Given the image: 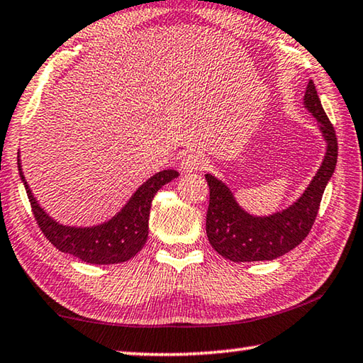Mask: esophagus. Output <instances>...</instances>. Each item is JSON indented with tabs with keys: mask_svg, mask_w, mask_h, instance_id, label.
I'll list each match as a JSON object with an SVG mask.
<instances>
[{
	"mask_svg": "<svg viewBox=\"0 0 363 363\" xmlns=\"http://www.w3.org/2000/svg\"><path fill=\"white\" fill-rule=\"evenodd\" d=\"M205 164H206V160L201 155H199V153H187V155L182 157L179 168L184 171V173H194V171L203 169Z\"/></svg>",
	"mask_w": 363,
	"mask_h": 363,
	"instance_id": "1",
	"label": "esophagus"
}]
</instances>
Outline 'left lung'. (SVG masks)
<instances>
[{"label": "left lung", "instance_id": "8db88e82", "mask_svg": "<svg viewBox=\"0 0 363 363\" xmlns=\"http://www.w3.org/2000/svg\"><path fill=\"white\" fill-rule=\"evenodd\" d=\"M304 107L318 123L327 150L309 186L285 210L267 216H256L238 205L232 190L213 174H205L210 186V206L206 213V235L220 256L233 262L272 261L296 248L314 224L328 181L335 173L337 139L314 82L307 83Z\"/></svg>", "mask_w": 363, "mask_h": 363}]
</instances>
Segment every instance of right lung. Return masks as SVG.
<instances>
[{
  "mask_svg": "<svg viewBox=\"0 0 363 363\" xmlns=\"http://www.w3.org/2000/svg\"><path fill=\"white\" fill-rule=\"evenodd\" d=\"M17 164L35 219L45 237L59 251L75 256L86 264H118L136 256L144 248L149 237V216L153 196L164 184L179 176L174 169L158 171L138 187L115 216L107 219L106 223L78 227L60 224L59 220L49 216L35 199L32 189L28 187L22 171L21 153H17Z\"/></svg>",
  "mask_w": 363,
  "mask_h": 363,
  "instance_id": "right-lung-1",
  "label": "right lung"
}]
</instances>
